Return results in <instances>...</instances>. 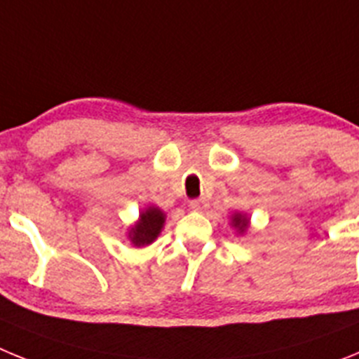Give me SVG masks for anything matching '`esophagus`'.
<instances>
[{"label": "esophagus", "mask_w": 359, "mask_h": 359, "mask_svg": "<svg viewBox=\"0 0 359 359\" xmlns=\"http://www.w3.org/2000/svg\"><path fill=\"white\" fill-rule=\"evenodd\" d=\"M189 207L194 212H203L207 208V201H205V199H192V201L189 203Z\"/></svg>", "instance_id": "34e87169"}]
</instances>
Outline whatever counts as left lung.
I'll return each instance as SVG.
<instances>
[{"label": "left lung", "mask_w": 359, "mask_h": 359, "mask_svg": "<svg viewBox=\"0 0 359 359\" xmlns=\"http://www.w3.org/2000/svg\"><path fill=\"white\" fill-rule=\"evenodd\" d=\"M231 224L237 228V230L243 233V231L248 230V224H250V219L246 217L244 214H233L231 215Z\"/></svg>", "instance_id": "obj_1"}]
</instances>
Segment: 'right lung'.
Listing matches in <instances>:
<instances>
[{
  "label": "right lung",
  "mask_w": 359,
  "mask_h": 359,
  "mask_svg": "<svg viewBox=\"0 0 359 359\" xmlns=\"http://www.w3.org/2000/svg\"><path fill=\"white\" fill-rule=\"evenodd\" d=\"M165 224V214L158 207H147L142 210L140 219L129 230V239L135 246H147L160 236Z\"/></svg>",
  "instance_id": "obj_1"
}]
</instances>
